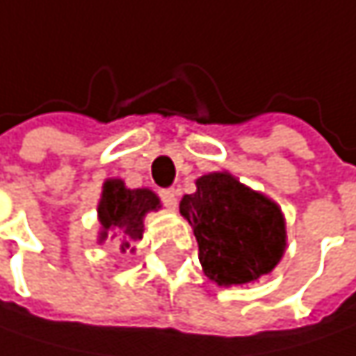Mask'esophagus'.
<instances>
[{"instance_id":"1","label":"esophagus","mask_w":356,"mask_h":356,"mask_svg":"<svg viewBox=\"0 0 356 356\" xmlns=\"http://www.w3.org/2000/svg\"><path fill=\"white\" fill-rule=\"evenodd\" d=\"M159 195H161L163 204H165L169 210H175V208H177V189H161Z\"/></svg>"}]
</instances>
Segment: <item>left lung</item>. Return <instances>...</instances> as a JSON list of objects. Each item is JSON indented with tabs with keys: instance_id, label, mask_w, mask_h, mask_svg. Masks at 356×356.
I'll return each instance as SVG.
<instances>
[{
	"instance_id": "obj_1",
	"label": "left lung",
	"mask_w": 356,
	"mask_h": 356,
	"mask_svg": "<svg viewBox=\"0 0 356 356\" xmlns=\"http://www.w3.org/2000/svg\"><path fill=\"white\" fill-rule=\"evenodd\" d=\"M195 187L179 211L193 228L204 273L224 287L271 273L287 244L281 208L226 171L200 177Z\"/></svg>"
}]
</instances>
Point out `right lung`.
Instances as JSON below:
<instances>
[{
    "instance_id": "obj_1",
    "label": "right lung",
    "mask_w": 356,
    "mask_h": 356,
    "mask_svg": "<svg viewBox=\"0 0 356 356\" xmlns=\"http://www.w3.org/2000/svg\"><path fill=\"white\" fill-rule=\"evenodd\" d=\"M161 208V200L150 189H128L122 179H108L104 183L102 200L97 204V218L102 224L99 243L108 238L118 241L120 248H132L143 238L145 216Z\"/></svg>"
}]
</instances>
